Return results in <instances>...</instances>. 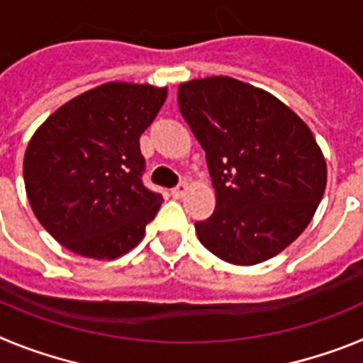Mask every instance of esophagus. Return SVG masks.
I'll list each match as a JSON object with an SVG mask.
<instances>
[{
    "label": "esophagus",
    "mask_w": 363,
    "mask_h": 363,
    "mask_svg": "<svg viewBox=\"0 0 363 363\" xmlns=\"http://www.w3.org/2000/svg\"><path fill=\"white\" fill-rule=\"evenodd\" d=\"M187 189H189L187 184L176 185V187L171 191L172 198H178V200H179V198H184V196H185V192H187Z\"/></svg>",
    "instance_id": "obj_1"
}]
</instances>
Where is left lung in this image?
I'll use <instances>...</instances> for the list:
<instances>
[{
  "instance_id": "left-lung-1",
  "label": "left lung",
  "mask_w": 363,
  "mask_h": 363,
  "mask_svg": "<svg viewBox=\"0 0 363 363\" xmlns=\"http://www.w3.org/2000/svg\"><path fill=\"white\" fill-rule=\"evenodd\" d=\"M178 105L216 192L213 216L194 223L201 245L234 265L277 256L306 230L325 191L311 129L278 98L229 76L182 83Z\"/></svg>"
}]
</instances>
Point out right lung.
<instances>
[{
    "label": "right lung",
    "mask_w": 363,
    "mask_h": 363,
    "mask_svg": "<svg viewBox=\"0 0 363 363\" xmlns=\"http://www.w3.org/2000/svg\"><path fill=\"white\" fill-rule=\"evenodd\" d=\"M165 99L167 86L104 83L62 105L30 138L27 198L69 251L114 259L142 242L163 198L142 182L140 136Z\"/></svg>",
    "instance_id": "obj_1"
}]
</instances>
